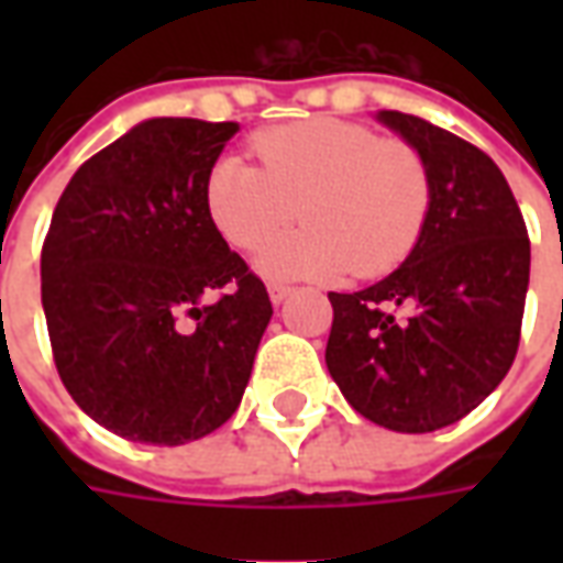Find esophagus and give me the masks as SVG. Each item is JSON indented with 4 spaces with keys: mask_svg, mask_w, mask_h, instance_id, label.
<instances>
[{
    "mask_svg": "<svg viewBox=\"0 0 563 563\" xmlns=\"http://www.w3.org/2000/svg\"><path fill=\"white\" fill-rule=\"evenodd\" d=\"M289 292H292V286H286V283H268V295L274 305H283Z\"/></svg>",
    "mask_w": 563,
    "mask_h": 563,
    "instance_id": "obj_1",
    "label": "esophagus"
}]
</instances>
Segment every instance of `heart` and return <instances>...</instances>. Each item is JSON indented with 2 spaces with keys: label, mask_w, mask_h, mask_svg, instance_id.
Wrapping results in <instances>:
<instances>
[{
  "label": "heart",
  "mask_w": 563,
  "mask_h": 563,
  "mask_svg": "<svg viewBox=\"0 0 563 563\" xmlns=\"http://www.w3.org/2000/svg\"><path fill=\"white\" fill-rule=\"evenodd\" d=\"M258 165L225 153L205 177V210L238 250L256 253L295 213L307 222L262 253L268 277L371 280L413 253L431 210V172L398 139L338 117H307L250 139Z\"/></svg>",
  "instance_id": "b5f03b06"
}]
</instances>
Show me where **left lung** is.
I'll list each match as a JSON object with an SVG mask.
<instances>
[{
	"label": "left lung",
	"mask_w": 563,
	"mask_h": 563,
	"mask_svg": "<svg viewBox=\"0 0 563 563\" xmlns=\"http://www.w3.org/2000/svg\"><path fill=\"white\" fill-rule=\"evenodd\" d=\"M379 123L422 153L431 210L401 268L362 292H329L325 365L365 419L424 434L459 422L507 377L531 241L507 177L483 150L401 111H379Z\"/></svg>",
	"instance_id": "8db88e82"
}]
</instances>
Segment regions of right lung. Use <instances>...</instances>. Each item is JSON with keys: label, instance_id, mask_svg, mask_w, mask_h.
I'll use <instances>...</instances> for the list:
<instances>
[{"label": "right lung", "instance_id": "obj_1", "mask_svg": "<svg viewBox=\"0 0 563 563\" xmlns=\"http://www.w3.org/2000/svg\"><path fill=\"white\" fill-rule=\"evenodd\" d=\"M238 123L156 117L80 165L42 246L59 379L108 431L180 446L241 404L271 298L213 229L205 177Z\"/></svg>", "mask_w": 563, "mask_h": 563}]
</instances>
